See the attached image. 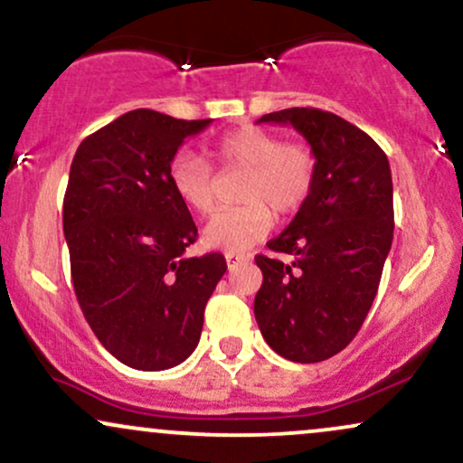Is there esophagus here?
Listing matches in <instances>:
<instances>
[{
    "label": "esophagus",
    "instance_id": "1",
    "mask_svg": "<svg viewBox=\"0 0 463 463\" xmlns=\"http://www.w3.org/2000/svg\"><path fill=\"white\" fill-rule=\"evenodd\" d=\"M246 259H248L246 254H231V252L226 254V263H228V267H235L237 263H241V260H246Z\"/></svg>",
    "mask_w": 463,
    "mask_h": 463
}]
</instances>
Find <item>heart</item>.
I'll return each mask as SVG.
<instances>
[{
	"label": "heart",
	"mask_w": 463,
	"mask_h": 463,
	"mask_svg": "<svg viewBox=\"0 0 463 463\" xmlns=\"http://www.w3.org/2000/svg\"><path fill=\"white\" fill-rule=\"evenodd\" d=\"M222 170L243 172L237 189L241 207L217 213L204 226V246L224 252H246L263 241L276 215H291L313 194L317 155L306 142H282L276 133L243 125L224 133L211 146ZM170 185L189 211L209 215L215 207V176L204 159L176 155L170 164Z\"/></svg>",
	"instance_id": "b5f03b06"
}]
</instances>
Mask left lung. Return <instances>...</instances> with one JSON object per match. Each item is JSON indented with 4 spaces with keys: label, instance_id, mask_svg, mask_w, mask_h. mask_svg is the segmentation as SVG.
I'll return each instance as SVG.
<instances>
[{
    "label": "left lung",
    "instance_id": "left-lung-1",
    "mask_svg": "<svg viewBox=\"0 0 463 463\" xmlns=\"http://www.w3.org/2000/svg\"><path fill=\"white\" fill-rule=\"evenodd\" d=\"M259 122L291 125L317 155L313 194L267 243L291 260L254 256L260 334L282 358L321 362L343 352L369 315L392 246V176L371 136L332 111L291 108Z\"/></svg>",
    "mask_w": 463,
    "mask_h": 463
}]
</instances>
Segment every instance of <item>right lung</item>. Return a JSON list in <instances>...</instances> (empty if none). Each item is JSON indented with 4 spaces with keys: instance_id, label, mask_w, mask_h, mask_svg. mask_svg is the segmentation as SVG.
<instances>
[{
    "instance_id": "add662e5",
    "label": "right lung",
    "mask_w": 463,
    "mask_h": 463,
    "mask_svg": "<svg viewBox=\"0 0 463 463\" xmlns=\"http://www.w3.org/2000/svg\"><path fill=\"white\" fill-rule=\"evenodd\" d=\"M209 125L133 109L72 157L62 211L72 287L94 336L131 369H172L192 355L226 271L220 252L183 256L198 228L170 185L178 146Z\"/></svg>"
}]
</instances>
